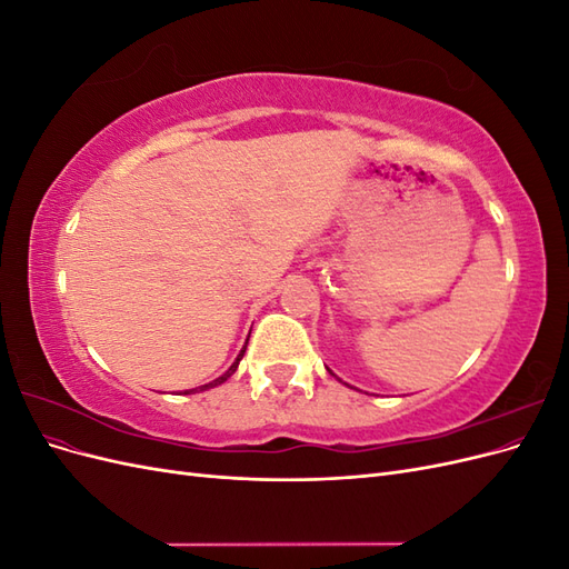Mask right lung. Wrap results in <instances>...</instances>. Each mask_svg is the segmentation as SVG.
<instances>
[{
  "mask_svg": "<svg viewBox=\"0 0 569 569\" xmlns=\"http://www.w3.org/2000/svg\"><path fill=\"white\" fill-rule=\"evenodd\" d=\"M249 341V339H247ZM244 351H247V347L239 351V356L234 358V363L228 368V372H222L220 377H216L213 382H209V385H201V387H197V389H189V391H206V389H213V387H218V385H222V382H228V377H232L234 372H237V368H239V360H242V356H244ZM189 391H184V393H189Z\"/></svg>",
  "mask_w": 569,
  "mask_h": 569,
  "instance_id": "obj_1",
  "label": "right lung"
}]
</instances>
